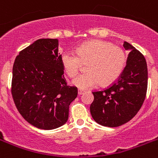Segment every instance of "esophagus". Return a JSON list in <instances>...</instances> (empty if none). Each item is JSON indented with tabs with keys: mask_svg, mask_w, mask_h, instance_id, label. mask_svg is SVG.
I'll return each mask as SVG.
<instances>
[{
	"mask_svg": "<svg viewBox=\"0 0 158 158\" xmlns=\"http://www.w3.org/2000/svg\"><path fill=\"white\" fill-rule=\"evenodd\" d=\"M83 93H84V90H82V89H78V94L79 95H81Z\"/></svg>",
	"mask_w": 158,
	"mask_h": 158,
	"instance_id": "esophagus-1",
	"label": "esophagus"
}]
</instances>
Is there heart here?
Returning a JSON list of instances; mask_svg holds the SVG:
<instances>
[{"label": "heart", "mask_w": 158, "mask_h": 158, "mask_svg": "<svg viewBox=\"0 0 158 158\" xmlns=\"http://www.w3.org/2000/svg\"><path fill=\"white\" fill-rule=\"evenodd\" d=\"M62 65L70 77H74L87 64L86 73L73 79V84L82 89H90L99 83L106 86L114 82L127 64V55L120 46L108 41L93 40L82 44L77 54L65 51L61 55Z\"/></svg>", "instance_id": "heart-1"}]
</instances>
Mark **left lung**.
Masks as SVG:
<instances>
[{"label":"left lung","instance_id":"obj_1","mask_svg":"<svg viewBox=\"0 0 158 158\" xmlns=\"http://www.w3.org/2000/svg\"><path fill=\"white\" fill-rule=\"evenodd\" d=\"M123 46L131 52L122 74L109 87L92 92L94 101L89 107L90 113L97 123L104 127H120L131 121L146 97L148 68L145 58L127 41Z\"/></svg>","mask_w":158,"mask_h":158}]
</instances>
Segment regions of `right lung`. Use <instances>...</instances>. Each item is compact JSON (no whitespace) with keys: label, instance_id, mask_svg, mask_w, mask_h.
Wrapping results in <instances>:
<instances>
[{"label":"right lung","instance_id":"add662e5","mask_svg":"<svg viewBox=\"0 0 158 158\" xmlns=\"http://www.w3.org/2000/svg\"><path fill=\"white\" fill-rule=\"evenodd\" d=\"M57 39H39L21 50L13 66L11 94L18 111L42 130L62 127L77 88L67 85Z\"/></svg>","mask_w":158,"mask_h":158}]
</instances>
